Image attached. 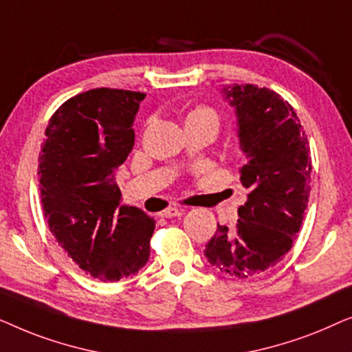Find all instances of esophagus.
<instances>
[{
    "mask_svg": "<svg viewBox=\"0 0 352 352\" xmlns=\"http://www.w3.org/2000/svg\"><path fill=\"white\" fill-rule=\"evenodd\" d=\"M186 213L184 208H176V206H170V208L160 211L162 218H176V216H182Z\"/></svg>",
    "mask_w": 352,
    "mask_h": 352,
    "instance_id": "34e87169",
    "label": "esophagus"
}]
</instances>
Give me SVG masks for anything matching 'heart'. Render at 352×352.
<instances>
[{
    "instance_id": "1",
    "label": "heart",
    "mask_w": 352,
    "mask_h": 352,
    "mask_svg": "<svg viewBox=\"0 0 352 352\" xmlns=\"http://www.w3.org/2000/svg\"><path fill=\"white\" fill-rule=\"evenodd\" d=\"M190 118H214V120H218V118H216L214 110H211L208 107L194 109L189 115H187V120H190Z\"/></svg>"
}]
</instances>
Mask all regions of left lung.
I'll return each instance as SVG.
<instances>
[{
  "mask_svg": "<svg viewBox=\"0 0 352 352\" xmlns=\"http://www.w3.org/2000/svg\"><path fill=\"white\" fill-rule=\"evenodd\" d=\"M235 109L248 189L234 229L219 226L205 247L211 266L248 278L282 261L300 232L309 199L311 157L300 118L280 94L256 85L223 89Z\"/></svg>",
  "mask_w": 352,
  "mask_h": 352,
  "instance_id": "8db88e82",
  "label": "left lung"
}]
</instances>
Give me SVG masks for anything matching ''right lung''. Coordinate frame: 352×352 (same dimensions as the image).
Wrapping results in <instances>:
<instances>
[{
	"mask_svg": "<svg viewBox=\"0 0 352 352\" xmlns=\"http://www.w3.org/2000/svg\"><path fill=\"white\" fill-rule=\"evenodd\" d=\"M146 94L96 88L52 115L38 158L50 230L86 274L115 282L146 266L155 221L122 205L115 170L134 146L133 123Z\"/></svg>",
	"mask_w": 352,
	"mask_h": 352,
	"instance_id": "add662e5",
	"label": "right lung"
}]
</instances>
